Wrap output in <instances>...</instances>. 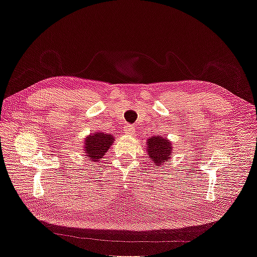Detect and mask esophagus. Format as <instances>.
I'll list each match as a JSON object with an SVG mask.
<instances>
[{
	"label": "esophagus",
	"mask_w": 257,
	"mask_h": 257,
	"mask_svg": "<svg viewBox=\"0 0 257 257\" xmlns=\"http://www.w3.org/2000/svg\"><path fill=\"white\" fill-rule=\"evenodd\" d=\"M134 132H135V128H134L133 125H125V126H124L123 133L125 135H130V136L133 135Z\"/></svg>",
	"instance_id": "34e87169"
}]
</instances>
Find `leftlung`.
I'll list each match as a JSON object with an SVG mask.
<instances>
[{
    "label": "left lung",
    "instance_id": "8db88e82",
    "mask_svg": "<svg viewBox=\"0 0 257 257\" xmlns=\"http://www.w3.org/2000/svg\"><path fill=\"white\" fill-rule=\"evenodd\" d=\"M147 153L154 166H162L172 159L173 143L164 136H152L147 141Z\"/></svg>",
    "mask_w": 257,
    "mask_h": 257
}]
</instances>
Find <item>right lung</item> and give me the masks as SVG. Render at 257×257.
I'll return each mask as SVG.
<instances>
[{
	"label": "right lung",
	"instance_id": "1",
	"mask_svg": "<svg viewBox=\"0 0 257 257\" xmlns=\"http://www.w3.org/2000/svg\"><path fill=\"white\" fill-rule=\"evenodd\" d=\"M114 142V138L111 134L105 133V132H94L84 138L83 151L84 157L90 162H96L102 160L107 153L108 149L111 147Z\"/></svg>",
	"mask_w": 257,
	"mask_h": 257
}]
</instances>
